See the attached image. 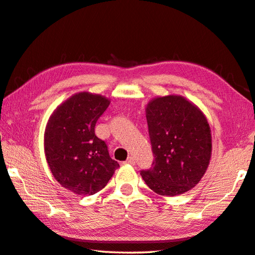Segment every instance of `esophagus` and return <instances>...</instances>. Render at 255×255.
I'll return each instance as SVG.
<instances>
[{"label": "esophagus", "instance_id": "34e87169", "mask_svg": "<svg viewBox=\"0 0 255 255\" xmlns=\"http://www.w3.org/2000/svg\"><path fill=\"white\" fill-rule=\"evenodd\" d=\"M126 163H129V164H134L136 163V160H134L133 157H128V159L126 160Z\"/></svg>", "mask_w": 255, "mask_h": 255}]
</instances>
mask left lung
<instances>
[{
  "label": "left lung",
  "instance_id": "left-lung-1",
  "mask_svg": "<svg viewBox=\"0 0 255 255\" xmlns=\"http://www.w3.org/2000/svg\"><path fill=\"white\" fill-rule=\"evenodd\" d=\"M153 161L140 174L160 196L182 194L201 180L211 158V130L196 105L181 96H164L147 105Z\"/></svg>",
  "mask_w": 255,
  "mask_h": 255
}]
</instances>
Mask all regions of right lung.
I'll list each match as a JSON object with an SVG mask.
<instances>
[{"mask_svg": "<svg viewBox=\"0 0 255 255\" xmlns=\"http://www.w3.org/2000/svg\"><path fill=\"white\" fill-rule=\"evenodd\" d=\"M109 103L101 95L78 93L57 107L46 126L44 147L49 169L76 194L101 191L119 167L109 156L107 143L95 134Z\"/></svg>", "mask_w": 255, "mask_h": 255, "instance_id": "1", "label": "right lung"}]
</instances>
